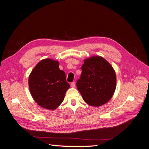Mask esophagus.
<instances>
[{
  "label": "esophagus",
  "instance_id": "obj_1",
  "mask_svg": "<svg viewBox=\"0 0 149 149\" xmlns=\"http://www.w3.org/2000/svg\"><path fill=\"white\" fill-rule=\"evenodd\" d=\"M71 86L72 88H75V83L74 82H72L71 83Z\"/></svg>",
  "mask_w": 149,
  "mask_h": 149
}]
</instances>
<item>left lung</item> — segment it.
<instances>
[{"mask_svg": "<svg viewBox=\"0 0 149 149\" xmlns=\"http://www.w3.org/2000/svg\"><path fill=\"white\" fill-rule=\"evenodd\" d=\"M82 73L76 86L88 104L98 107L107 103L114 95L116 75L109 62L100 56L84 60Z\"/></svg>", "mask_w": 149, "mask_h": 149, "instance_id": "left-lung-1", "label": "left lung"}]
</instances>
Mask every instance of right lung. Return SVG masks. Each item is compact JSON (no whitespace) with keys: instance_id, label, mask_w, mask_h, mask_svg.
Returning a JSON list of instances; mask_svg holds the SVG:
<instances>
[{"instance_id":"right-lung-1","label":"right lung","mask_w":149,"mask_h":149,"mask_svg":"<svg viewBox=\"0 0 149 149\" xmlns=\"http://www.w3.org/2000/svg\"><path fill=\"white\" fill-rule=\"evenodd\" d=\"M29 86L35 101L44 109L55 110L63 101L70 87L59 62L47 58L40 61L29 77Z\"/></svg>"}]
</instances>
